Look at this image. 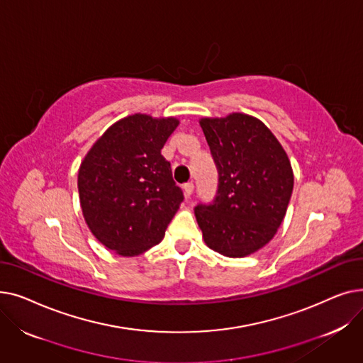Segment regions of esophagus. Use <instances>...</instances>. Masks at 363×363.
<instances>
[{
	"label": "esophagus",
	"mask_w": 363,
	"mask_h": 363,
	"mask_svg": "<svg viewBox=\"0 0 363 363\" xmlns=\"http://www.w3.org/2000/svg\"><path fill=\"white\" fill-rule=\"evenodd\" d=\"M194 191V184L193 182H188L184 185V193H185V197H191Z\"/></svg>",
	"instance_id": "34e87169"
}]
</instances>
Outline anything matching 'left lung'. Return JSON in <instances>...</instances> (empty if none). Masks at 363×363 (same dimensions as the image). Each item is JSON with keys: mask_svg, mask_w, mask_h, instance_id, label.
Masks as SVG:
<instances>
[{"mask_svg": "<svg viewBox=\"0 0 363 363\" xmlns=\"http://www.w3.org/2000/svg\"><path fill=\"white\" fill-rule=\"evenodd\" d=\"M200 126L218 169L213 201L194 208L204 242L228 257L249 256L284 220L294 185L291 163L274 133L249 114L203 118Z\"/></svg>", "mask_w": 363, "mask_h": 363, "instance_id": "1", "label": "left lung"}]
</instances>
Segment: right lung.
<instances>
[{
  "label": "right lung",
  "mask_w": 363,
  "mask_h": 363,
  "mask_svg": "<svg viewBox=\"0 0 363 363\" xmlns=\"http://www.w3.org/2000/svg\"><path fill=\"white\" fill-rule=\"evenodd\" d=\"M179 121L132 114L113 123L81 163L79 200L94 237L121 256L159 244L184 200L162 148Z\"/></svg>",
  "instance_id": "right-lung-1"
}]
</instances>
